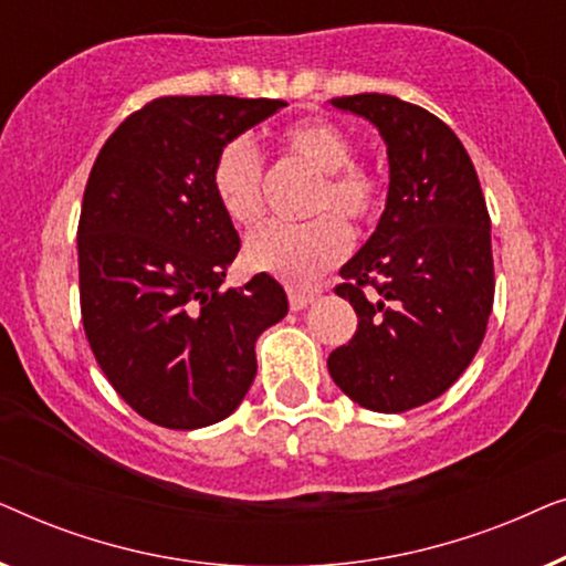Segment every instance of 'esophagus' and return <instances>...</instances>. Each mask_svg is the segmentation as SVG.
<instances>
[{"instance_id": "esophagus-1", "label": "esophagus", "mask_w": 566, "mask_h": 566, "mask_svg": "<svg viewBox=\"0 0 566 566\" xmlns=\"http://www.w3.org/2000/svg\"><path fill=\"white\" fill-rule=\"evenodd\" d=\"M312 301H314V293L289 289V304H291L293 312H301V308H306L308 304H312Z\"/></svg>"}]
</instances>
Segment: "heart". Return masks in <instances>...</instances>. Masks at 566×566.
<instances>
[{
	"instance_id": "b5f03b06",
	"label": "heart",
	"mask_w": 566,
	"mask_h": 566,
	"mask_svg": "<svg viewBox=\"0 0 566 566\" xmlns=\"http://www.w3.org/2000/svg\"><path fill=\"white\" fill-rule=\"evenodd\" d=\"M289 159L316 172L308 196V213L301 223H265L244 244L247 265L258 273L281 277L293 289H306L335 265L347 250V223L374 221L384 206V180L374 167L353 159V142L337 123L304 118L281 134ZM211 188L221 211L237 227H250L265 213V169L247 138H231L211 165Z\"/></svg>"
}]
</instances>
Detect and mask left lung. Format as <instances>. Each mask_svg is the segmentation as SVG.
Instances as JSON below:
<instances>
[{"label":"left lung","mask_w":566,"mask_h":566,"mask_svg":"<svg viewBox=\"0 0 566 566\" xmlns=\"http://www.w3.org/2000/svg\"><path fill=\"white\" fill-rule=\"evenodd\" d=\"M332 105L378 128L389 196L339 270L335 293L353 304L358 329L327 368L360 407L407 412L451 389L482 345L494 301L490 213L459 136L424 107L378 92Z\"/></svg>","instance_id":"obj_1"}]
</instances>
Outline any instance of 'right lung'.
I'll return each mask as SVG.
<instances>
[{
    "label": "right lung",
    "instance_id": "1",
    "mask_svg": "<svg viewBox=\"0 0 566 566\" xmlns=\"http://www.w3.org/2000/svg\"><path fill=\"white\" fill-rule=\"evenodd\" d=\"M285 105L157 97L90 172L76 229L84 335L120 399L161 428L227 420L258 374L254 343L289 314L268 273L221 291L242 244L211 188L221 146Z\"/></svg>",
    "mask_w": 566,
    "mask_h": 566
}]
</instances>
